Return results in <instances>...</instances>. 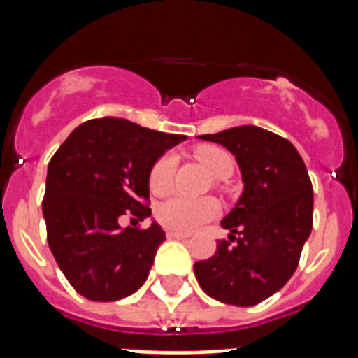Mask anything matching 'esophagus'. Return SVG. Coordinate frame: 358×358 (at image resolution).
<instances>
[{
  "mask_svg": "<svg viewBox=\"0 0 358 358\" xmlns=\"http://www.w3.org/2000/svg\"><path fill=\"white\" fill-rule=\"evenodd\" d=\"M169 239H187L191 238L189 232H178V230H167Z\"/></svg>",
  "mask_w": 358,
  "mask_h": 358,
  "instance_id": "1",
  "label": "esophagus"
}]
</instances>
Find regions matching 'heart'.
Masks as SVG:
<instances>
[{
    "mask_svg": "<svg viewBox=\"0 0 358 358\" xmlns=\"http://www.w3.org/2000/svg\"><path fill=\"white\" fill-rule=\"evenodd\" d=\"M196 162L212 174L213 178H227L234 171V159L229 152L213 145L199 146L195 150ZM176 157L163 154L154 162L148 173V187L154 195H165L173 189ZM217 202L212 199H189V196H173L162 202L156 210L157 221L171 230L193 232L210 219L217 215Z\"/></svg>",
    "mask_w": 358,
    "mask_h": 358,
    "instance_id": "obj_1",
    "label": "heart"
}]
</instances>
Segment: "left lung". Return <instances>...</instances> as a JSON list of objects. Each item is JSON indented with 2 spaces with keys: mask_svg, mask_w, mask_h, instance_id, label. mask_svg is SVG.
Returning a JSON list of instances; mask_svg holds the SVG:
<instances>
[{
  "mask_svg": "<svg viewBox=\"0 0 358 358\" xmlns=\"http://www.w3.org/2000/svg\"><path fill=\"white\" fill-rule=\"evenodd\" d=\"M199 137L234 154L243 193L221 221L229 239H219L212 258L195 262V277L213 299L255 306L277 294L297 269L312 230L310 178L295 146L258 126Z\"/></svg>",
  "mask_w": 358,
  "mask_h": 358,
  "instance_id": "8db88e82",
  "label": "left lung"
}]
</instances>
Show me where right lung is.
Returning a JSON list of instances; mask_svg holds the SVG:
<instances>
[{
  "label": "right lung",
  "mask_w": 358,
  "mask_h": 358,
  "mask_svg": "<svg viewBox=\"0 0 358 358\" xmlns=\"http://www.w3.org/2000/svg\"><path fill=\"white\" fill-rule=\"evenodd\" d=\"M185 139L115 117L92 119L66 137L48 163L42 213L48 245L72 288L89 301H119L148 278L165 232L150 217L148 173ZM129 217L136 224L122 229Z\"/></svg>",
  "instance_id": "add662e5"
}]
</instances>
